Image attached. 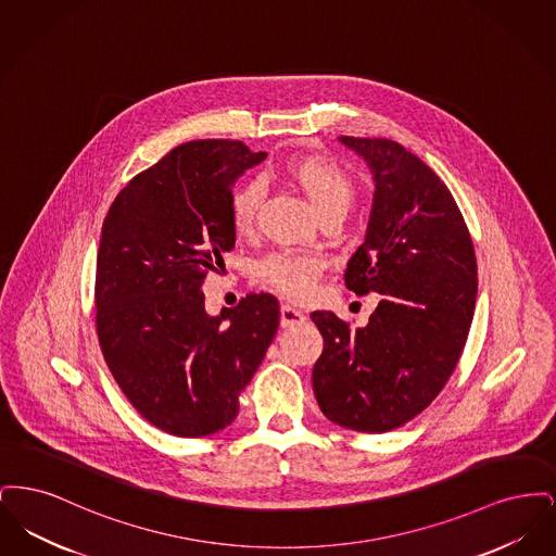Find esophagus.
<instances>
[{
	"label": "esophagus",
	"instance_id": "1",
	"mask_svg": "<svg viewBox=\"0 0 556 556\" xmlns=\"http://www.w3.org/2000/svg\"><path fill=\"white\" fill-rule=\"evenodd\" d=\"M304 320H306V315H304L300 308L290 306V304H283V306H281V325H283V327H293V325H300V323H304Z\"/></svg>",
	"mask_w": 556,
	"mask_h": 556
}]
</instances>
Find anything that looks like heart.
Masks as SVG:
<instances>
[{
	"label": "heart",
	"mask_w": 556,
	"mask_h": 556,
	"mask_svg": "<svg viewBox=\"0 0 556 556\" xmlns=\"http://www.w3.org/2000/svg\"><path fill=\"white\" fill-rule=\"evenodd\" d=\"M291 177L302 186L318 214L331 208H348L354 198V187L344 168L336 162L318 156H304L288 162ZM263 198V186L256 179L239 184L229 195V218L231 227L239 236H245L254 229L256 214ZM323 270V258L298 248H281L254 266L256 279L279 291L290 300H306L315 293L318 275Z\"/></svg>",
	"instance_id": "b5f03b06"
}]
</instances>
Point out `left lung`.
Masks as SVG:
<instances>
[{
	"label": "left lung",
	"mask_w": 556,
	"mask_h": 556,
	"mask_svg": "<svg viewBox=\"0 0 556 556\" xmlns=\"http://www.w3.org/2000/svg\"><path fill=\"white\" fill-rule=\"evenodd\" d=\"M340 141L375 179L345 288L381 300L358 329L327 311L311 315L325 342L313 388L329 421L383 433L424 413L448 383L476 311V250L448 187L424 160L383 137Z\"/></svg>",
	"instance_id": "1"
}]
</instances>
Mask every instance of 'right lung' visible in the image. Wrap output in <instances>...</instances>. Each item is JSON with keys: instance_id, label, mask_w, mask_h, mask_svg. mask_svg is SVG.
<instances>
[{"instance_id": "right-lung-1", "label": "right lung", "mask_w": 556, "mask_h": 556, "mask_svg": "<svg viewBox=\"0 0 556 556\" xmlns=\"http://www.w3.org/2000/svg\"><path fill=\"white\" fill-rule=\"evenodd\" d=\"M265 156L236 139L187 141L135 175L102 225V354L135 410L177 438L211 435L236 421L239 394L279 327L270 293H248L211 317L202 291L236 245L231 187Z\"/></svg>"}]
</instances>
